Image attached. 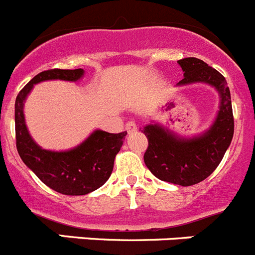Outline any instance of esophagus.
I'll use <instances>...</instances> for the list:
<instances>
[{
  "mask_svg": "<svg viewBox=\"0 0 255 255\" xmlns=\"http://www.w3.org/2000/svg\"><path fill=\"white\" fill-rule=\"evenodd\" d=\"M136 124L134 123V121H128V123H126V125H125V130L128 132H129V134H131V132H135L136 131Z\"/></svg>",
  "mask_w": 255,
  "mask_h": 255,
  "instance_id": "obj_1",
  "label": "esophagus"
}]
</instances>
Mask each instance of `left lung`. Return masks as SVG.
<instances>
[{
	"instance_id": "obj_1",
	"label": "left lung",
	"mask_w": 255,
	"mask_h": 255,
	"mask_svg": "<svg viewBox=\"0 0 255 255\" xmlns=\"http://www.w3.org/2000/svg\"><path fill=\"white\" fill-rule=\"evenodd\" d=\"M184 79L176 86L204 82L215 87L220 96L218 115L209 129L194 137H181L159 124L141 129L149 146L144 154L145 165L157 179L181 186H190L207 179L217 169L234 134L230 91L225 77L203 60H179Z\"/></svg>"
}]
</instances>
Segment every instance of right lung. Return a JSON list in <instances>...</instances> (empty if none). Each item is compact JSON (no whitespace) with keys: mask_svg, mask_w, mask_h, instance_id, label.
I'll use <instances>...</instances> for the list:
<instances>
[{"mask_svg":"<svg viewBox=\"0 0 255 255\" xmlns=\"http://www.w3.org/2000/svg\"><path fill=\"white\" fill-rule=\"evenodd\" d=\"M84 72L82 69H53L40 72L21 90L14 104L16 146L21 159L43 184L65 195H85L103 186L113 173L114 160L128 132L110 134L95 130L74 149L45 150L36 144L28 132L23 103L33 85L47 80L77 81Z\"/></svg>","mask_w":255,"mask_h":255,"instance_id":"obj_1","label":"right lung"}]
</instances>
